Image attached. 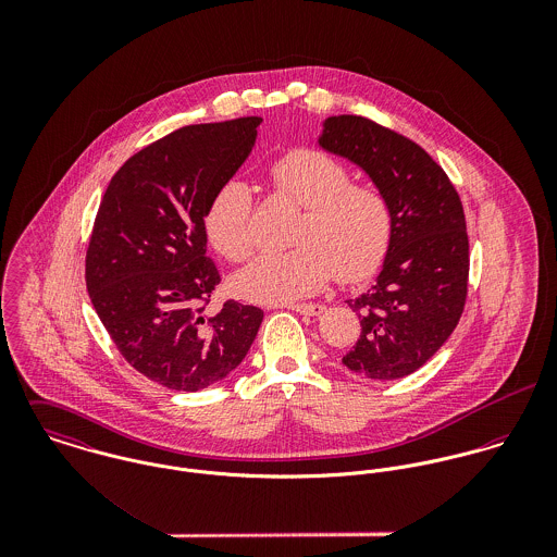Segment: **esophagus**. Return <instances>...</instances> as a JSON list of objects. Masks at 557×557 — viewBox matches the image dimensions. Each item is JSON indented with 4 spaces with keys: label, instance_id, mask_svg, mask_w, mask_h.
<instances>
[{
    "label": "esophagus",
    "instance_id": "esophagus-1",
    "mask_svg": "<svg viewBox=\"0 0 557 557\" xmlns=\"http://www.w3.org/2000/svg\"><path fill=\"white\" fill-rule=\"evenodd\" d=\"M289 309L296 311V313H302V315H311V318H319V315L325 311V307L318 305V302H311V305H292Z\"/></svg>",
    "mask_w": 557,
    "mask_h": 557
}]
</instances>
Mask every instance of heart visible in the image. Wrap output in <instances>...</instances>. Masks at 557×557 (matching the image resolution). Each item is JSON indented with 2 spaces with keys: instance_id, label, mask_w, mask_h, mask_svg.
Here are the masks:
<instances>
[{
  "instance_id": "1",
  "label": "heart",
  "mask_w": 557,
  "mask_h": 557,
  "mask_svg": "<svg viewBox=\"0 0 557 557\" xmlns=\"http://www.w3.org/2000/svg\"><path fill=\"white\" fill-rule=\"evenodd\" d=\"M274 188L302 208L294 250L265 252L234 276L239 298L259 305H285L319 289L336 274L360 283L382 265L395 216L386 195L371 184H354L341 160L319 150H294L270 169ZM252 195L238 180L225 182L206 210L210 244L230 261L255 250Z\"/></svg>"
}]
</instances>
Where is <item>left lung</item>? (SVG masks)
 <instances>
[{
  "label": "left lung",
  "instance_id": "obj_1",
  "mask_svg": "<svg viewBox=\"0 0 557 557\" xmlns=\"http://www.w3.org/2000/svg\"><path fill=\"white\" fill-rule=\"evenodd\" d=\"M319 146L358 164L395 216L375 285L349 300L362 332L343 364L375 382L405 377L448 341L466 307L470 242L459 193L418 144L369 117H327Z\"/></svg>",
  "mask_w": 557,
  "mask_h": 557
}]
</instances>
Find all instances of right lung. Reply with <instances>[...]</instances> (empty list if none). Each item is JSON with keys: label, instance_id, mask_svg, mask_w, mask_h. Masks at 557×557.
Returning a JSON list of instances; mask_svg holds the SVG:
<instances>
[{"label": "right lung", "instance_id": "add662e5", "mask_svg": "<svg viewBox=\"0 0 557 557\" xmlns=\"http://www.w3.org/2000/svg\"><path fill=\"white\" fill-rule=\"evenodd\" d=\"M261 117L173 131L111 177L85 255L89 300L111 341L141 375L197 393L248 354L263 311L203 305L221 283L208 250L206 210L248 159Z\"/></svg>", "mask_w": 557, "mask_h": 557}]
</instances>
